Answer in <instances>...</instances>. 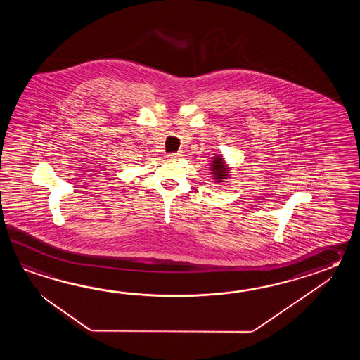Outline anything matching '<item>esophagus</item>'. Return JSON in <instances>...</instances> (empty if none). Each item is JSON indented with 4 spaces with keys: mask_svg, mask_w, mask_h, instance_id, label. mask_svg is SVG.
<instances>
[{
    "mask_svg": "<svg viewBox=\"0 0 360 360\" xmlns=\"http://www.w3.org/2000/svg\"><path fill=\"white\" fill-rule=\"evenodd\" d=\"M181 157V154L180 153H169V160H177V158H180Z\"/></svg>",
    "mask_w": 360,
    "mask_h": 360,
    "instance_id": "esophagus-1",
    "label": "esophagus"
}]
</instances>
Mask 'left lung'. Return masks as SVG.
Masks as SVG:
<instances>
[{
    "label": "left lung",
    "mask_w": 360,
    "mask_h": 360,
    "mask_svg": "<svg viewBox=\"0 0 360 360\" xmlns=\"http://www.w3.org/2000/svg\"><path fill=\"white\" fill-rule=\"evenodd\" d=\"M211 175L214 176L216 183H224L225 179H228V174H229V169H226L225 162L221 158V155L214 157V161L211 165Z\"/></svg>",
    "instance_id": "1"
}]
</instances>
